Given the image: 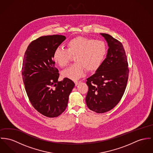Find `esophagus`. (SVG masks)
<instances>
[{"label":"esophagus","instance_id":"34e87169","mask_svg":"<svg viewBox=\"0 0 153 153\" xmlns=\"http://www.w3.org/2000/svg\"><path fill=\"white\" fill-rule=\"evenodd\" d=\"M80 81H76V82H74V83H75V85H77L79 83H80Z\"/></svg>","mask_w":153,"mask_h":153}]
</instances>
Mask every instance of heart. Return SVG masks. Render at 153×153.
Instances as JSON below:
<instances>
[{
	"label": "heart",
	"instance_id": "obj_1",
	"mask_svg": "<svg viewBox=\"0 0 153 153\" xmlns=\"http://www.w3.org/2000/svg\"><path fill=\"white\" fill-rule=\"evenodd\" d=\"M67 49L58 48L53 54L54 62L62 68L68 66L74 56L76 62L63 72V76L76 80L84 76L86 69L96 71L101 65L106 53L105 44L101 40L82 36H75L66 44Z\"/></svg>",
	"mask_w": 153,
	"mask_h": 153
}]
</instances>
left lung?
<instances>
[{
    "label": "left lung",
    "instance_id": "1",
    "mask_svg": "<svg viewBox=\"0 0 153 153\" xmlns=\"http://www.w3.org/2000/svg\"><path fill=\"white\" fill-rule=\"evenodd\" d=\"M107 42L106 58L93 75L87 79L88 108L102 114L113 109L121 100L128 80L129 69L122 43L111 35L101 33Z\"/></svg>",
    "mask_w": 153,
    "mask_h": 153
}]
</instances>
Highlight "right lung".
Listing matches in <instances>:
<instances>
[{
  "mask_svg": "<svg viewBox=\"0 0 153 153\" xmlns=\"http://www.w3.org/2000/svg\"><path fill=\"white\" fill-rule=\"evenodd\" d=\"M65 39L61 35L40 36L29 44L24 56L22 76L26 93L35 109L48 118L65 111L74 87L68 78L58 82L59 71L52 59L54 51Z\"/></svg>",
  "mask_w": 153,
  "mask_h": 153,
  "instance_id": "obj_1",
  "label": "right lung"
}]
</instances>
